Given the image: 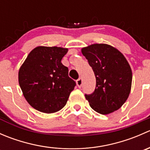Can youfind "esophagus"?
Segmentation results:
<instances>
[{
    "instance_id": "34e87169",
    "label": "esophagus",
    "mask_w": 150,
    "mask_h": 150,
    "mask_svg": "<svg viewBox=\"0 0 150 150\" xmlns=\"http://www.w3.org/2000/svg\"><path fill=\"white\" fill-rule=\"evenodd\" d=\"M76 83H77V86H78L79 88L81 87V86H82V83H83V79L81 78H80L79 79H78L76 81Z\"/></svg>"
}]
</instances>
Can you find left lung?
I'll list each match as a JSON object with an SVG mask.
<instances>
[{"label": "left lung", "instance_id": "left-lung-1", "mask_svg": "<svg viewBox=\"0 0 150 150\" xmlns=\"http://www.w3.org/2000/svg\"><path fill=\"white\" fill-rule=\"evenodd\" d=\"M96 77V88L86 99L94 111L107 115L122 107L130 94L132 71L125 57L115 47L95 43L81 49Z\"/></svg>", "mask_w": 150, "mask_h": 150}]
</instances>
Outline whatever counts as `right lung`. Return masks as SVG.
Wrapping results in <instances>:
<instances>
[{"label":"right lung","instance_id":"1","mask_svg":"<svg viewBox=\"0 0 150 150\" xmlns=\"http://www.w3.org/2000/svg\"><path fill=\"white\" fill-rule=\"evenodd\" d=\"M68 48L38 46L30 51L19 70V83L30 106L44 113L59 111L74 90L75 81L61 62Z\"/></svg>","mask_w":150,"mask_h":150}]
</instances>
